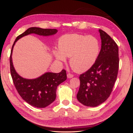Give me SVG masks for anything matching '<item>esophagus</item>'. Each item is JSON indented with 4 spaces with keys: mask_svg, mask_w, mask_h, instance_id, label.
<instances>
[{
    "mask_svg": "<svg viewBox=\"0 0 133 133\" xmlns=\"http://www.w3.org/2000/svg\"><path fill=\"white\" fill-rule=\"evenodd\" d=\"M73 76H74V75H73V74H71L68 73V74H67V78H73Z\"/></svg>",
    "mask_w": 133,
    "mask_h": 133,
    "instance_id": "1",
    "label": "esophagus"
}]
</instances>
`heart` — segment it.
<instances>
[{
	"label": "heart",
	"mask_w": 133,
	"mask_h": 133,
	"mask_svg": "<svg viewBox=\"0 0 133 133\" xmlns=\"http://www.w3.org/2000/svg\"><path fill=\"white\" fill-rule=\"evenodd\" d=\"M58 49L53 50L56 59L65 62L66 57H70L71 67L76 71L83 72L94 65L100 46L98 40L93 36L67 34L60 38Z\"/></svg>",
	"instance_id": "b5f03b06"
}]
</instances>
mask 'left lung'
I'll return each mask as SVG.
<instances>
[{
    "label": "left lung",
    "mask_w": 133,
    "mask_h": 133,
    "mask_svg": "<svg viewBox=\"0 0 133 133\" xmlns=\"http://www.w3.org/2000/svg\"><path fill=\"white\" fill-rule=\"evenodd\" d=\"M101 50L91 68L80 75V88L76 98L84 105L95 107L110 96L117 78L119 50L117 44L105 31L99 29Z\"/></svg>",
    "instance_id": "obj_1"
}]
</instances>
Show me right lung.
I'll use <instances>...</instances> for the list:
<instances>
[{"instance_id":"add662e5","label":"right lung","mask_w":133,"mask_h":133,"mask_svg":"<svg viewBox=\"0 0 133 133\" xmlns=\"http://www.w3.org/2000/svg\"><path fill=\"white\" fill-rule=\"evenodd\" d=\"M55 29H42L31 27L16 38L12 46L10 57V73L13 83L19 94L22 99L34 107L43 108L49 105L56 99V91L58 86L66 79V71L63 69L59 73L46 72L35 79H26L20 76L16 71L12 60L13 48L19 39L30 34L42 36L55 34Z\"/></svg>"}]
</instances>
